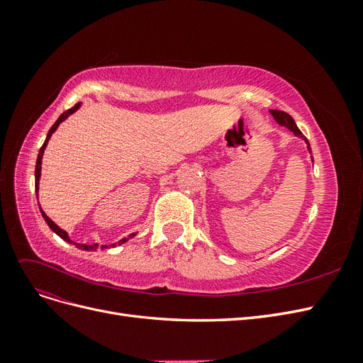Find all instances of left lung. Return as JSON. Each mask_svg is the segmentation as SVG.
Masks as SVG:
<instances>
[{"mask_svg": "<svg viewBox=\"0 0 363 363\" xmlns=\"http://www.w3.org/2000/svg\"><path fill=\"white\" fill-rule=\"evenodd\" d=\"M271 112V115L274 116V119L277 121V124H280V125H283V127H286V128H289L292 133L295 135V136H298V138H301L304 142H306V145H307V150H309V152L312 155V150H311V144H309V140H307V138L301 133L300 131V128L296 127V124H295V121L292 119V116L289 115V113H286V112H281V111H269ZM312 160H313V157H312Z\"/></svg>", "mask_w": 363, "mask_h": 363, "instance_id": "8db88e82", "label": "left lung"}]
</instances>
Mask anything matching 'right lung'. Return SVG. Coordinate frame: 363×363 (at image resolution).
Masks as SVG:
<instances>
[{
	"label": "right lung",
	"instance_id": "1",
	"mask_svg": "<svg viewBox=\"0 0 363 363\" xmlns=\"http://www.w3.org/2000/svg\"><path fill=\"white\" fill-rule=\"evenodd\" d=\"M79 107H80V103H77L74 107H71V108H68L67 112H63L60 116H59V119L56 121V123L52 124V127L50 128V131H48V135H47V139H45V142H43V145L40 147V150H39V155H38V160H36V169H35V179H36V182H35V186H36V196H38V191H39V179H40V169H42V156H43V151H45V147H47V144H48V140H50V138H51V135L54 133V131L57 130V127L60 125V123L62 121H65L67 119L69 115H72L75 111H79ZM39 208H40V206H39ZM40 213H42V216H43V219H45V223L50 225V228L52 230L54 233L56 235H59L63 240H67V242H69V244H74L77 248H80V250H86V251H91V250H96V248H108V245H98V244H92V245H86V244H77V242H72V240L69 239V236H68V233L65 232V230H62L57 224H54L51 219L47 216V213L42 211L40 208ZM131 236H136L135 233H131L130 235V238ZM128 240V238H124V239H121L119 242H118V245H121V244H124V242H127ZM111 247H116V244H112Z\"/></svg>",
	"mask_w": 363,
	"mask_h": 363
}]
</instances>
